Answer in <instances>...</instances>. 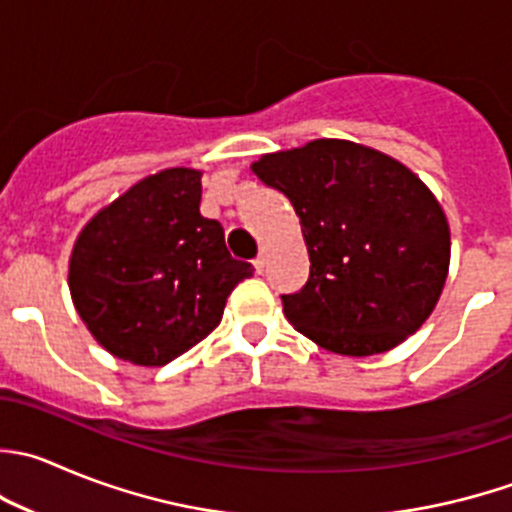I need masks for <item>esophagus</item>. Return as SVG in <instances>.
Listing matches in <instances>:
<instances>
[{
  "label": "esophagus",
  "instance_id": "obj_1",
  "mask_svg": "<svg viewBox=\"0 0 512 512\" xmlns=\"http://www.w3.org/2000/svg\"><path fill=\"white\" fill-rule=\"evenodd\" d=\"M252 265H255V272H257V275H260V272L265 270V257H262V255H257L255 260H252Z\"/></svg>",
  "mask_w": 512,
  "mask_h": 512
}]
</instances>
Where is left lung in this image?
Returning <instances> with one entry per match:
<instances>
[{"instance_id":"left-lung-1","label":"left lung","mask_w":512,"mask_h":512,"mask_svg":"<svg viewBox=\"0 0 512 512\" xmlns=\"http://www.w3.org/2000/svg\"><path fill=\"white\" fill-rule=\"evenodd\" d=\"M300 217L310 277L285 317L340 355L400 345L433 312L450 262L438 200L400 162L345 140H315L252 165Z\"/></svg>"}]
</instances>
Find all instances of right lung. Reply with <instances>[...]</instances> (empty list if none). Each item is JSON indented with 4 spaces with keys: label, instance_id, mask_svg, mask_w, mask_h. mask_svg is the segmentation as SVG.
<instances>
[{
    "label": "right lung",
    "instance_id": "add662e5",
    "mask_svg": "<svg viewBox=\"0 0 512 512\" xmlns=\"http://www.w3.org/2000/svg\"><path fill=\"white\" fill-rule=\"evenodd\" d=\"M200 172L145 177L82 230L69 262L74 307L114 357L160 367L205 340L252 275L200 215Z\"/></svg>",
    "mask_w": 512,
    "mask_h": 512
}]
</instances>
